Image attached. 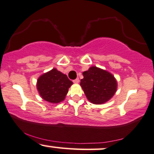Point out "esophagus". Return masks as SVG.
<instances>
[{
  "label": "esophagus",
  "instance_id": "34e87169",
  "mask_svg": "<svg viewBox=\"0 0 154 154\" xmlns=\"http://www.w3.org/2000/svg\"><path fill=\"white\" fill-rule=\"evenodd\" d=\"M73 83L74 84H79V79H76L75 80H73Z\"/></svg>",
  "mask_w": 154,
  "mask_h": 154
}]
</instances>
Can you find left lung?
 <instances>
[{"label": "left lung", "instance_id": "1", "mask_svg": "<svg viewBox=\"0 0 154 154\" xmlns=\"http://www.w3.org/2000/svg\"><path fill=\"white\" fill-rule=\"evenodd\" d=\"M84 79L80 85L86 98L94 104H102L115 95L117 89V82L109 72L96 66H91L83 72Z\"/></svg>", "mask_w": 154, "mask_h": 154}]
</instances>
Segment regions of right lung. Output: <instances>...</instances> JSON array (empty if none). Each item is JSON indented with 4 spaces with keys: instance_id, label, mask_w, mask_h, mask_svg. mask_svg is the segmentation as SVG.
Instances as JSON below:
<instances>
[{
    "instance_id": "1",
    "label": "right lung",
    "mask_w": 154,
    "mask_h": 154,
    "mask_svg": "<svg viewBox=\"0 0 154 154\" xmlns=\"http://www.w3.org/2000/svg\"><path fill=\"white\" fill-rule=\"evenodd\" d=\"M73 82L66 74L56 68L45 73L38 78L37 88L40 97L47 102L58 104L66 98Z\"/></svg>"
}]
</instances>
